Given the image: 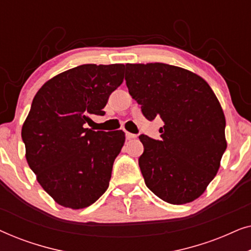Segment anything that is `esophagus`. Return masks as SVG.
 <instances>
[{
  "label": "esophagus",
  "mask_w": 251,
  "mask_h": 251,
  "mask_svg": "<svg viewBox=\"0 0 251 251\" xmlns=\"http://www.w3.org/2000/svg\"><path fill=\"white\" fill-rule=\"evenodd\" d=\"M126 139H135L137 136L133 135V133H131V132L126 131Z\"/></svg>",
  "instance_id": "1"
}]
</instances>
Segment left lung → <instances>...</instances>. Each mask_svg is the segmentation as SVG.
Here are the masks:
<instances>
[{"label":"left lung","mask_w":251,"mask_h":251,"mask_svg":"<svg viewBox=\"0 0 251 251\" xmlns=\"http://www.w3.org/2000/svg\"><path fill=\"white\" fill-rule=\"evenodd\" d=\"M126 82L144 116L164 122L160 140L139 136L146 186L168 203L194 201L215 178L227 147L217 97L201 76L162 63L126 64Z\"/></svg>","instance_id":"left-lung-1"}]
</instances>
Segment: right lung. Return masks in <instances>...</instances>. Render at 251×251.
I'll return each instance as SVG.
<instances>
[{"label":"right lung","mask_w":251,"mask_h":251,"mask_svg":"<svg viewBox=\"0 0 251 251\" xmlns=\"http://www.w3.org/2000/svg\"><path fill=\"white\" fill-rule=\"evenodd\" d=\"M125 67L81 65L47 81L33 99L22 129L26 160L43 190L63 207L87 208L107 190L125 132L95 131L87 123L105 114Z\"/></svg>","instance_id":"obj_1"}]
</instances>
